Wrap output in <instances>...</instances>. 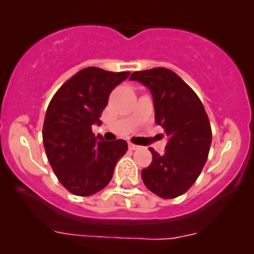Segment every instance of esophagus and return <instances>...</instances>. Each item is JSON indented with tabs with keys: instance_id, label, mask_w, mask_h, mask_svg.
Masks as SVG:
<instances>
[{
	"instance_id": "obj_1",
	"label": "esophagus",
	"mask_w": 254,
	"mask_h": 254,
	"mask_svg": "<svg viewBox=\"0 0 254 254\" xmlns=\"http://www.w3.org/2000/svg\"><path fill=\"white\" fill-rule=\"evenodd\" d=\"M129 148H130V150H139V148H140V146H137V145H134V143H131V142H130V143H129Z\"/></svg>"
}]
</instances>
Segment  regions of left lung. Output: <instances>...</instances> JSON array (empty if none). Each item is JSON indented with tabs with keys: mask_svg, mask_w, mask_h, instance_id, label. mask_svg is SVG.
Wrapping results in <instances>:
<instances>
[{
	"mask_svg": "<svg viewBox=\"0 0 254 254\" xmlns=\"http://www.w3.org/2000/svg\"><path fill=\"white\" fill-rule=\"evenodd\" d=\"M129 79L150 89L155 122L168 136L165 153L150 148L152 162L142 170L143 183L161 198H177L195 183L205 165L211 145L209 118L195 92L168 68L136 71Z\"/></svg>",
	"mask_w": 254,
	"mask_h": 254,
	"instance_id": "1",
	"label": "left lung"
}]
</instances>
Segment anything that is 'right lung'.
Returning <instances> with one entry per match:
<instances>
[{
  "label": "right lung",
  "mask_w": 254,
  "mask_h": 254,
  "mask_svg": "<svg viewBox=\"0 0 254 254\" xmlns=\"http://www.w3.org/2000/svg\"><path fill=\"white\" fill-rule=\"evenodd\" d=\"M129 75L86 67L66 81L49 104L43 127L45 152L60 183L75 195H93L108 186L127 151L124 140L94 136L92 125L102 124L109 94Z\"/></svg>",
  "instance_id": "obj_1"
}]
</instances>
